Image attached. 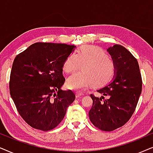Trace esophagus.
<instances>
[{
	"mask_svg": "<svg viewBox=\"0 0 153 153\" xmlns=\"http://www.w3.org/2000/svg\"><path fill=\"white\" fill-rule=\"evenodd\" d=\"M84 96V94L83 93H80V92H76L75 93V97H76L77 99H79V98H81Z\"/></svg>",
	"mask_w": 153,
	"mask_h": 153,
	"instance_id": "esophagus-1",
	"label": "esophagus"
}]
</instances>
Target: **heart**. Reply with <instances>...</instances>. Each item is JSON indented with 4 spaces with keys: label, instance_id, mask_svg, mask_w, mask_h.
Here are the masks:
<instances>
[{
    "label": "heart",
    "instance_id": "1",
    "mask_svg": "<svg viewBox=\"0 0 153 153\" xmlns=\"http://www.w3.org/2000/svg\"><path fill=\"white\" fill-rule=\"evenodd\" d=\"M79 64H82V71L72 75L66 80V86L71 89L81 91L90 85L94 87H103L115 76L113 60L98 46H82L74 54H69L63 63L62 70L65 73H73Z\"/></svg>",
    "mask_w": 153,
    "mask_h": 153
}]
</instances>
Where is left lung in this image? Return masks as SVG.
I'll return each mask as SVG.
<instances>
[{"instance_id":"obj_1","label":"left lung","mask_w":153,"mask_h":153,"mask_svg":"<svg viewBox=\"0 0 153 153\" xmlns=\"http://www.w3.org/2000/svg\"><path fill=\"white\" fill-rule=\"evenodd\" d=\"M107 51L115 64V79L98 89L101 97L90 94L93 104L89 117L98 129L111 131L123 127L133 115L142 91V78L137 60L125 47L116 44Z\"/></svg>"}]
</instances>
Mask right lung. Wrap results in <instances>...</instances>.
<instances>
[{
    "mask_svg": "<svg viewBox=\"0 0 153 153\" xmlns=\"http://www.w3.org/2000/svg\"><path fill=\"white\" fill-rule=\"evenodd\" d=\"M66 44L36 42L14 60L10 93L18 113L30 127L42 131L55 128L75 100L71 90L62 91L63 63L74 50Z\"/></svg>",
    "mask_w": 153,
    "mask_h": 153,
    "instance_id": "1",
    "label": "right lung"
}]
</instances>
